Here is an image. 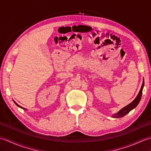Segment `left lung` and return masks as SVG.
Masks as SVG:
<instances>
[{"instance_id":"1","label":"left lung","mask_w":151,"mask_h":151,"mask_svg":"<svg viewBox=\"0 0 151 151\" xmlns=\"http://www.w3.org/2000/svg\"><path fill=\"white\" fill-rule=\"evenodd\" d=\"M143 86H144V81L143 82L142 88H141L139 93L137 94L136 99H134V100L132 102H131V103H130L129 105L126 106L124 107L123 109H121V110L119 111L118 113H117L116 114H114L112 117H115V118L122 117L124 116L125 115H127L128 113H129L130 111L132 110V109H134V108H136L137 106V105L139 104V102L140 101V99H141V97H142V90H143Z\"/></svg>"}]
</instances>
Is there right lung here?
Segmentation results:
<instances>
[{"instance_id": "right-lung-1", "label": "right lung", "mask_w": 151, "mask_h": 151, "mask_svg": "<svg viewBox=\"0 0 151 151\" xmlns=\"http://www.w3.org/2000/svg\"><path fill=\"white\" fill-rule=\"evenodd\" d=\"M15 102V104L17 106H19V107H20V108H22V107H21V106H19V105H18V104H17V103H16V102ZM22 109H24V110H26V109H25V108H22Z\"/></svg>"}]
</instances>
